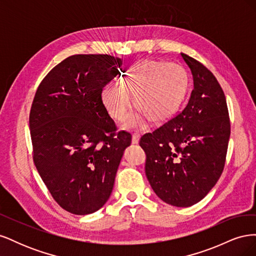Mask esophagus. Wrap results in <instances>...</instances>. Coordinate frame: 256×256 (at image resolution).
Returning <instances> with one entry per match:
<instances>
[{
	"mask_svg": "<svg viewBox=\"0 0 256 256\" xmlns=\"http://www.w3.org/2000/svg\"><path fill=\"white\" fill-rule=\"evenodd\" d=\"M140 140V134H132V144H138Z\"/></svg>",
	"mask_w": 256,
	"mask_h": 256,
	"instance_id": "esophagus-1",
	"label": "esophagus"
}]
</instances>
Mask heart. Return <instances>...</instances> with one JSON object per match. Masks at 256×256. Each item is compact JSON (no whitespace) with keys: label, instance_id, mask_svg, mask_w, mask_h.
<instances>
[{"label":"heart","instance_id":"b5f03b06","mask_svg":"<svg viewBox=\"0 0 256 256\" xmlns=\"http://www.w3.org/2000/svg\"><path fill=\"white\" fill-rule=\"evenodd\" d=\"M188 76L177 64L145 60L131 66L118 79V84H106L102 90V102L106 112L116 122H124L131 108V97L136 109L152 122L168 120L178 110L187 92ZM143 125L141 114L134 115L127 128Z\"/></svg>","mask_w":256,"mask_h":256}]
</instances>
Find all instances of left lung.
Instances as JSON below:
<instances>
[{
    "instance_id": "8db88e82",
    "label": "left lung",
    "mask_w": 256,
    "mask_h": 256,
    "mask_svg": "<svg viewBox=\"0 0 256 256\" xmlns=\"http://www.w3.org/2000/svg\"><path fill=\"white\" fill-rule=\"evenodd\" d=\"M193 76L188 104L140 146L146 154L145 174L164 202L190 207L203 200L220 178L228 152L230 122L218 80L198 60L182 53Z\"/></svg>"
}]
</instances>
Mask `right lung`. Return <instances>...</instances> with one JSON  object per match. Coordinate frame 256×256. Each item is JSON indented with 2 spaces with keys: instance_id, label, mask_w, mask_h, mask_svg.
I'll return each mask as SVG.
<instances>
[{
  "instance_id": "right-lung-1",
  "label": "right lung",
  "mask_w": 256,
  "mask_h": 256,
  "mask_svg": "<svg viewBox=\"0 0 256 256\" xmlns=\"http://www.w3.org/2000/svg\"><path fill=\"white\" fill-rule=\"evenodd\" d=\"M122 60L76 54L52 68L30 112L33 160L52 198L74 214L97 212L109 200L130 134L116 132L102 90Z\"/></svg>"
}]
</instances>
